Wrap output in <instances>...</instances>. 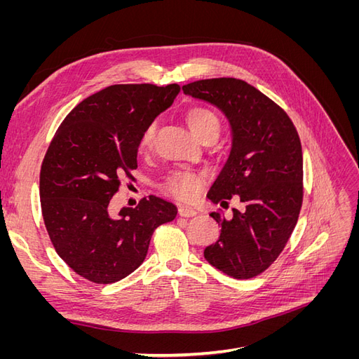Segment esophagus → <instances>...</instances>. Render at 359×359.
Listing matches in <instances>:
<instances>
[{"label":"esophagus","mask_w":359,"mask_h":359,"mask_svg":"<svg viewBox=\"0 0 359 359\" xmlns=\"http://www.w3.org/2000/svg\"><path fill=\"white\" fill-rule=\"evenodd\" d=\"M178 214H180L181 217H193V215H196L198 212L194 211L193 208H190V206H180V208H178Z\"/></svg>","instance_id":"obj_1"}]
</instances>
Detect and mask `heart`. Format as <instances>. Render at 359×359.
<instances>
[{
    "mask_svg": "<svg viewBox=\"0 0 359 359\" xmlns=\"http://www.w3.org/2000/svg\"><path fill=\"white\" fill-rule=\"evenodd\" d=\"M187 123L191 128V132L199 139L206 137H217L220 132V118L210 107L205 106H191L186 114ZM156 135V124H151L145 128V132L140 137V148L147 149L153 145V139ZM203 173L201 172H190L182 170L170 175L166 181V190L172 196H175L182 201H190L198 196V193L202 189L203 184Z\"/></svg>",
    "mask_w": 359,
    "mask_h": 359,
    "instance_id": "heart-1",
    "label": "heart"
}]
</instances>
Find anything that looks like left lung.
<instances>
[{
    "label": "left lung",
    "mask_w": 359,
    "mask_h": 359,
    "mask_svg": "<svg viewBox=\"0 0 359 359\" xmlns=\"http://www.w3.org/2000/svg\"><path fill=\"white\" fill-rule=\"evenodd\" d=\"M184 94L208 102L227 116L232 149L208 199L243 203L233 217L210 215L222 226L203 256L233 278L262 274L283 252L302 205V149L295 126L281 107L250 83L235 78L202 79L182 86Z\"/></svg>",
    "instance_id": "left-lung-1"
}]
</instances>
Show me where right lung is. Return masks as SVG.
Masks as SVG:
<instances>
[{
  "mask_svg": "<svg viewBox=\"0 0 359 359\" xmlns=\"http://www.w3.org/2000/svg\"><path fill=\"white\" fill-rule=\"evenodd\" d=\"M178 83H121L86 97L64 118L40 170V203L58 256L76 274L109 285L144 262L151 235L177 217L156 196L109 212L121 178H133L145 128L173 103Z\"/></svg>",
  "mask_w": 359,
  "mask_h": 359,
  "instance_id": "right-lung-1",
  "label": "right lung"
}]
</instances>
